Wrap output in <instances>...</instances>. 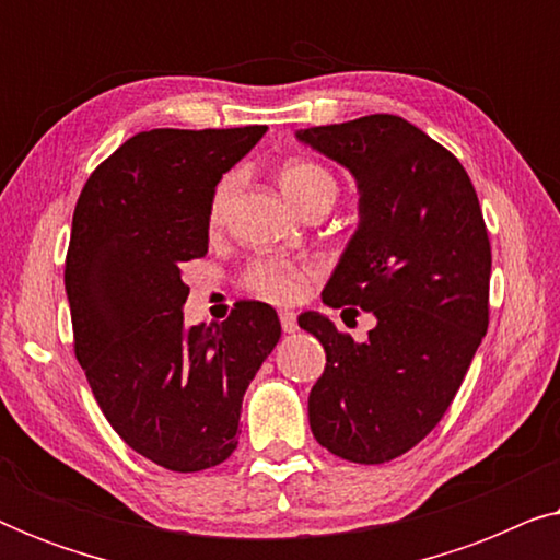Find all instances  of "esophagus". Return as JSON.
<instances>
[{
  "label": "esophagus",
  "instance_id": "esophagus-1",
  "mask_svg": "<svg viewBox=\"0 0 560 560\" xmlns=\"http://www.w3.org/2000/svg\"><path fill=\"white\" fill-rule=\"evenodd\" d=\"M280 326L285 334H295L298 331V316L293 311H280Z\"/></svg>",
  "mask_w": 560,
  "mask_h": 560
}]
</instances>
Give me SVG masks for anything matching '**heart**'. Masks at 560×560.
Returning <instances> with one entry per match:
<instances>
[{
	"label": "heart",
	"mask_w": 560,
	"mask_h": 560,
	"mask_svg": "<svg viewBox=\"0 0 560 560\" xmlns=\"http://www.w3.org/2000/svg\"><path fill=\"white\" fill-rule=\"evenodd\" d=\"M236 188L234 175H226L219 183L211 196L209 221L213 226L221 224L226 206L232 201ZM280 188L298 209H305L311 201L318 198H336V178L326 167L308 160H293V163L282 165L280 171ZM316 275V267L308 262H290V259H257L247 270V288L252 293L265 298L272 303H293L303 295L305 282Z\"/></svg>",
	"instance_id": "heart-1"
}]
</instances>
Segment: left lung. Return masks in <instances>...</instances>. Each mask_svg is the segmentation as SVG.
<instances>
[{
	"label": "left lung",
	"instance_id": "1",
	"mask_svg": "<svg viewBox=\"0 0 560 560\" xmlns=\"http://www.w3.org/2000/svg\"><path fill=\"white\" fill-rule=\"evenodd\" d=\"M295 137L359 190V224L320 298L377 318L354 341L324 313L298 316L326 349L311 431L347 462H393L439 425L487 334L492 252L477 190L446 148L395 114Z\"/></svg>",
	"mask_w": 560,
	"mask_h": 560
}]
</instances>
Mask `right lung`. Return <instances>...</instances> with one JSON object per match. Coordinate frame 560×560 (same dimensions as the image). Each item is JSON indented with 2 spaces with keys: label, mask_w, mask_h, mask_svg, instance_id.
Listing matches in <instances>:
<instances>
[{
  "label": "right lung",
  "mask_w": 560,
  "mask_h": 560,
  "mask_svg": "<svg viewBox=\"0 0 560 560\" xmlns=\"http://www.w3.org/2000/svg\"><path fill=\"white\" fill-rule=\"evenodd\" d=\"M267 127L150 129L91 173L66 257L75 359L121 441L171 471L236 448L242 397L275 343L272 305L236 303L224 324L186 326L180 265L209 252V209Z\"/></svg>",
  "instance_id": "right-lung-1"
}]
</instances>
